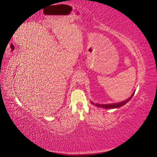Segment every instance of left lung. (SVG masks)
Returning <instances> with one entry per match:
<instances>
[{"label": "left lung", "instance_id": "1", "mask_svg": "<svg viewBox=\"0 0 157 157\" xmlns=\"http://www.w3.org/2000/svg\"><path fill=\"white\" fill-rule=\"evenodd\" d=\"M134 93H135V90L134 91V93H132V94L131 95V96L129 98L127 99L126 100L124 101H122V102H120V103H112V104H98V103H96V104H94L93 102H92V101H90L91 103L93 105H94L95 106H98V107H101V108H105V109H113V108H120L121 107L124 105H125L127 103H128V101H129L132 96H134Z\"/></svg>", "mask_w": 157, "mask_h": 157}]
</instances>
